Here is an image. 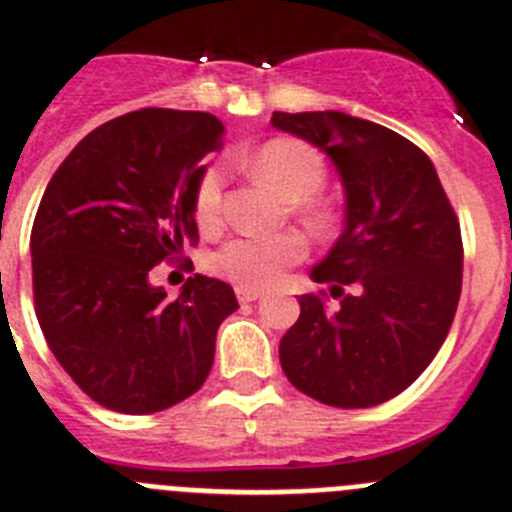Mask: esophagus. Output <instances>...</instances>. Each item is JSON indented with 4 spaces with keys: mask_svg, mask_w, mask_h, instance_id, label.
Returning <instances> with one entry per match:
<instances>
[{
    "mask_svg": "<svg viewBox=\"0 0 512 512\" xmlns=\"http://www.w3.org/2000/svg\"><path fill=\"white\" fill-rule=\"evenodd\" d=\"M236 297H238V302H241V304H248V302H256V299L261 297V292H259V289H241V287H238Z\"/></svg>",
    "mask_w": 512,
    "mask_h": 512,
    "instance_id": "obj_1",
    "label": "esophagus"
}]
</instances>
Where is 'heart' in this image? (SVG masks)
Returning a JSON list of instances; mask_svg holds the SVG:
<instances>
[{
  "label": "heart",
  "instance_id": "obj_1",
  "mask_svg": "<svg viewBox=\"0 0 512 512\" xmlns=\"http://www.w3.org/2000/svg\"><path fill=\"white\" fill-rule=\"evenodd\" d=\"M248 167L292 200L294 215L312 236L332 238L340 231V210L317 198L327 182V162L317 149L299 139H271L248 159ZM223 190V172L218 167L205 170L195 190V218L205 231L223 223ZM304 256L307 243L299 233L233 236L213 253V269L241 289H266Z\"/></svg>",
  "mask_w": 512,
  "mask_h": 512
}]
</instances>
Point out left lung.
Here are the masks:
<instances>
[{"label":"left lung","instance_id":"8db88e82","mask_svg":"<svg viewBox=\"0 0 512 512\" xmlns=\"http://www.w3.org/2000/svg\"><path fill=\"white\" fill-rule=\"evenodd\" d=\"M327 152L345 185V231L299 297L281 337L294 388L337 409H368L411 386L452 327L462 292V233L431 159L396 131L340 111L271 116Z\"/></svg>","mask_w":512,"mask_h":512}]
</instances>
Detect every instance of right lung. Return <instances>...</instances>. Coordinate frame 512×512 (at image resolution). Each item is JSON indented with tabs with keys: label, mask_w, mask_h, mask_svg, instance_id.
I'll return each mask as SVG.
<instances>
[{
	"label": "right lung",
	"mask_w": 512,
	"mask_h": 512,
	"mask_svg": "<svg viewBox=\"0 0 512 512\" xmlns=\"http://www.w3.org/2000/svg\"><path fill=\"white\" fill-rule=\"evenodd\" d=\"M213 114L142 109L93 129L65 157L32 223L37 322L65 373L119 414H154L208 378L225 281L190 276L180 297L149 271L198 241L200 159L223 144Z\"/></svg>",
	"instance_id": "1"
}]
</instances>
